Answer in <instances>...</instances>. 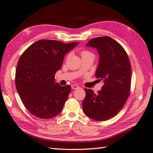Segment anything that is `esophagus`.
<instances>
[{"instance_id": "34e87169", "label": "esophagus", "mask_w": 153, "mask_h": 153, "mask_svg": "<svg viewBox=\"0 0 153 153\" xmlns=\"http://www.w3.org/2000/svg\"><path fill=\"white\" fill-rule=\"evenodd\" d=\"M71 88L73 89H77L79 88V87L77 85H71Z\"/></svg>"}]
</instances>
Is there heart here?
<instances>
[{"mask_svg":"<svg viewBox=\"0 0 153 153\" xmlns=\"http://www.w3.org/2000/svg\"><path fill=\"white\" fill-rule=\"evenodd\" d=\"M81 56H82V58L86 57V56L93 57V54L91 53H90V52L87 51H83L81 52Z\"/></svg>","mask_w":153,"mask_h":153,"instance_id":"1","label":"heart"}]
</instances>
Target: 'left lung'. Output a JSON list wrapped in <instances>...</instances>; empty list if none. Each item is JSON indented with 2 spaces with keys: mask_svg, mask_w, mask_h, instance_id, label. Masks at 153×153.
<instances>
[{
  "mask_svg": "<svg viewBox=\"0 0 153 153\" xmlns=\"http://www.w3.org/2000/svg\"><path fill=\"white\" fill-rule=\"evenodd\" d=\"M87 47L96 48L99 62L95 76L104 85L98 93L85 89V98L83 110L89 118L97 121H105L118 114L129 95L131 68L123 48L110 37L91 39Z\"/></svg>",
  "mask_w": 153,
  "mask_h": 153,
  "instance_id": "1",
  "label": "left lung"
}]
</instances>
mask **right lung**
Listing matches in <instances>:
<instances>
[{
    "mask_svg": "<svg viewBox=\"0 0 153 153\" xmlns=\"http://www.w3.org/2000/svg\"><path fill=\"white\" fill-rule=\"evenodd\" d=\"M79 43L40 40L22 54L16 71V87L22 101L32 114L50 119L62 112L71 86L56 83L54 75L64 56Z\"/></svg>",
    "mask_w": 153,
    "mask_h": 153,
    "instance_id": "add662e5",
    "label": "right lung"
}]
</instances>
